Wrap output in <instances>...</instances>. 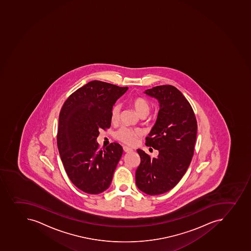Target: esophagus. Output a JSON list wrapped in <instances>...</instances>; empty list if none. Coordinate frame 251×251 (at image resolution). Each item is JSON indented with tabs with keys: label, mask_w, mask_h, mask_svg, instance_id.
I'll list each match as a JSON object with an SVG mask.
<instances>
[{
	"label": "esophagus",
	"mask_w": 251,
	"mask_h": 251,
	"mask_svg": "<svg viewBox=\"0 0 251 251\" xmlns=\"http://www.w3.org/2000/svg\"><path fill=\"white\" fill-rule=\"evenodd\" d=\"M124 151H125V153H129V152H131L132 151L131 148H129V147H126V146H125L124 147Z\"/></svg>",
	"instance_id": "esophagus-1"
}]
</instances>
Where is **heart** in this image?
Instances as JSON below:
<instances>
[{"mask_svg":"<svg viewBox=\"0 0 251 251\" xmlns=\"http://www.w3.org/2000/svg\"><path fill=\"white\" fill-rule=\"evenodd\" d=\"M132 105L140 116H146L151 110V104L149 103L148 100L141 97L136 98L132 100ZM120 110L121 106L120 104H115L113 106L110 112V120L112 123L118 122L120 120ZM141 136V131L140 129L130 128L126 126H123L115 134V138L117 139L118 141L128 146L135 145L137 142V139Z\"/></svg>","mask_w":251,"mask_h":251,"instance_id":"b5f03b06","label":"heart"}]
</instances>
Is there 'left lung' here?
Segmentation results:
<instances>
[{"mask_svg": "<svg viewBox=\"0 0 251 251\" xmlns=\"http://www.w3.org/2000/svg\"><path fill=\"white\" fill-rule=\"evenodd\" d=\"M158 100L155 125L146 145L158 151L157 158L137 150L141 163L136 171V186L149 195L164 194L174 188L185 174L194 156L196 117L191 105L172 85H160L145 92Z\"/></svg>", "mask_w": 251, "mask_h": 251, "instance_id": "8db88e82", "label": "left lung"}]
</instances>
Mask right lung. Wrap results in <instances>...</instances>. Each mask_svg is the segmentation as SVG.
<instances>
[{"label":"right lung","instance_id":"1","mask_svg":"<svg viewBox=\"0 0 251 251\" xmlns=\"http://www.w3.org/2000/svg\"><path fill=\"white\" fill-rule=\"evenodd\" d=\"M127 87L93 80L70 95L60 111L57 149L71 181L81 191L102 193L110 187L123 154L114 142L99 149L100 129L111 125L110 112Z\"/></svg>","mask_w":251,"mask_h":251}]
</instances>
